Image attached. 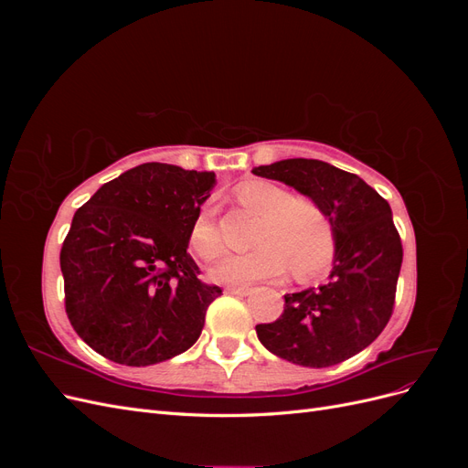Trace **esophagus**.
Masks as SVG:
<instances>
[{"mask_svg": "<svg viewBox=\"0 0 468 468\" xmlns=\"http://www.w3.org/2000/svg\"><path fill=\"white\" fill-rule=\"evenodd\" d=\"M251 291H253L251 287H226V292L238 294V296H248Z\"/></svg>", "mask_w": 468, "mask_h": 468, "instance_id": "1", "label": "esophagus"}]
</instances>
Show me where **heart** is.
Instances as JSON below:
<instances>
[{
  "instance_id": "heart-1",
  "label": "heart",
  "mask_w": 468,
  "mask_h": 468,
  "mask_svg": "<svg viewBox=\"0 0 468 468\" xmlns=\"http://www.w3.org/2000/svg\"><path fill=\"white\" fill-rule=\"evenodd\" d=\"M239 205L261 215L256 244L246 253H222L208 277L224 285H248L281 275L291 263L296 277H310L334 256V229L325 210L306 197H292L269 181H248L236 191ZM189 248L201 260H212L222 239L212 207H203L189 230Z\"/></svg>"
}]
</instances>
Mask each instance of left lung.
<instances>
[{"label":"left lung","mask_w":468,"mask_h":468,"mask_svg":"<svg viewBox=\"0 0 468 468\" xmlns=\"http://www.w3.org/2000/svg\"><path fill=\"white\" fill-rule=\"evenodd\" d=\"M316 201L334 229L328 282L285 294V310L258 324L273 356L303 367H332L371 346L390 320L402 242L390 205L356 176L320 160L292 158L253 167Z\"/></svg>","instance_id":"obj_1"}]
</instances>
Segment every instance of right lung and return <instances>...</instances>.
Instances as JSON below:
<instances>
[{"instance_id":"1","label":"right lung","mask_w":468,"mask_h":468,"mask_svg":"<svg viewBox=\"0 0 468 468\" xmlns=\"http://www.w3.org/2000/svg\"><path fill=\"white\" fill-rule=\"evenodd\" d=\"M215 181L212 172L143 164L76 210L60 251L66 314L99 356L146 367L199 339L222 289L197 277L187 248Z\"/></svg>"}]
</instances>
